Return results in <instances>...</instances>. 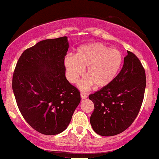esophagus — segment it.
Listing matches in <instances>:
<instances>
[{
    "label": "esophagus",
    "mask_w": 159,
    "mask_h": 159,
    "mask_svg": "<svg viewBox=\"0 0 159 159\" xmlns=\"http://www.w3.org/2000/svg\"><path fill=\"white\" fill-rule=\"evenodd\" d=\"M81 99H86L88 98V94L85 93H81Z\"/></svg>",
    "instance_id": "obj_1"
}]
</instances>
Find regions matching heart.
<instances>
[{
	"instance_id": "1",
	"label": "heart",
	"mask_w": 159,
	"mask_h": 159,
	"mask_svg": "<svg viewBox=\"0 0 159 159\" xmlns=\"http://www.w3.org/2000/svg\"><path fill=\"white\" fill-rule=\"evenodd\" d=\"M123 62L119 50L110 49L101 43L81 46L75 56L68 55L64 60L66 76L71 83H76L86 69L88 78L80 81L81 89L87 90L93 85L98 88L107 86L113 81Z\"/></svg>"
}]
</instances>
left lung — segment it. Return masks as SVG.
<instances>
[{
	"instance_id": "obj_1",
	"label": "left lung",
	"mask_w": 159,
	"mask_h": 159,
	"mask_svg": "<svg viewBox=\"0 0 159 159\" xmlns=\"http://www.w3.org/2000/svg\"><path fill=\"white\" fill-rule=\"evenodd\" d=\"M146 72L136 55L127 51L123 66L110 84L89 95L94 105L90 122L103 136L120 134L131 126L144 98Z\"/></svg>"
}]
</instances>
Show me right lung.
Masks as SVG:
<instances>
[{"mask_svg": "<svg viewBox=\"0 0 159 159\" xmlns=\"http://www.w3.org/2000/svg\"><path fill=\"white\" fill-rule=\"evenodd\" d=\"M67 36L45 39L26 49L16 63L12 88L16 104L31 127L44 135L64 131L81 101L66 78Z\"/></svg>", "mask_w": 159, "mask_h": 159, "instance_id": "obj_1", "label": "right lung"}]
</instances>
